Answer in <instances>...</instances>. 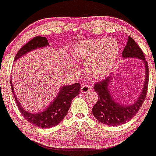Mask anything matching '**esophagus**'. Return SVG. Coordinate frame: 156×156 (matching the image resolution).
I'll use <instances>...</instances> for the list:
<instances>
[{
  "label": "esophagus",
  "instance_id": "1",
  "mask_svg": "<svg viewBox=\"0 0 156 156\" xmlns=\"http://www.w3.org/2000/svg\"><path fill=\"white\" fill-rule=\"evenodd\" d=\"M92 89V87L90 85H88V84H84V85L81 86L80 88V92L82 94H86V93L89 92Z\"/></svg>",
  "mask_w": 156,
  "mask_h": 156
}]
</instances>
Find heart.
<instances>
[{"instance_id": "b5f03b06", "label": "heart", "mask_w": 156, "mask_h": 156, "mask_svg": "<svg viewBox=\"0 0 156 156\" xmlns=\"http://www.w3.org/2000/svg\"><path fill=\"white\" fill-rule=\"evenodd\" d=\"M118 42L113 38L83 41L76 45L72 54L76 61L85 63L86 69L91 77L101 79L106 76L119 54ZM72 70L75 68L71 66Z\"/></svg>"}]
</instances>
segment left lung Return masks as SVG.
I'll return each mask as SVG.
<instances>
[{
  "mask_svg": "<svg viewBox=\"0 0 156 156\" xmlns=\"http://www.w3.org/2000/svg\"><path fill=\"white\" fill-rule=\"evenodd\" d=\"M124 58H138L143 60L145 66V81L142 92L132 105H121L114 100L109 90L111 75L94 85V90L98 94V100L93 108V114L100 122L107 125L117 126L130 121L139 111L148 91V65L142 50L135 40L128 36V42L122 52Z\"/></svg>",
  "mask_w": 156,
  "mask_h": 156,
  "instance_id": "left-lung-1",
  "label": "left lung"
}]
</instances>
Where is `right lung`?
Returning a JSON list of instances; mask_svg holds the SVG:
<instances>
[{
  "mask_svg": "<svg viewBox=\"0 0 156 156\" xmlns=\"http://www.w3.org/2000/svg\"><path fill=\"white\" fill-rule=\"evenodd\" d=\"M47 45H48V40L45 37H35L18 50L15 58V61L18 59L20 57H21L25 54L28 53L30 51L35 50V48L45 47ZM10 83L11 86V90H12L14 97H15V102L18 105L20 112L22 114V116L29 123L42 128H52L61 122V121L66 115L73 99L76 97L80 91V85L78 83H76L72 85L62 87L58 95L55 97L53 101L49 104V106L46 109L44 110L43 111L37 113V114H32V113L26 111L21 107L19 101L17 99L15 92H14V88L12 87L11 81L10 82Z\"/></svg>",
  "mask_w": 156,
  "mask_h": 156,
  "instance_id": "add662e5",
  "label": "right lung"
}]
</instances>
